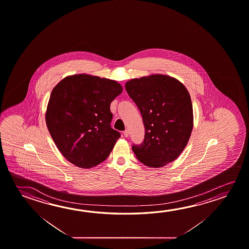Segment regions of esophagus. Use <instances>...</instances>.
I'll use <instances>...</instances> for the list:
<instances>
[{
  "mask_svg": "<svg viewBox=\"0 0 249 249\" xmlns=\"http://www.w3.org/2000/svg\"><path fill=\"white\" fill-rule=\"evenodd\" d=\"M123 135H124V136H125V137H127V136L129 135L128 130H127V129H126V130L124 131V132H123Z\"/></svg>",
  "mask_w": 249,
  "mask_h": 249,
  "instance_id": "esophagus-1",
  "label": "esophagus"
}]
</instances>
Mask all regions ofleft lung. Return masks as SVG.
<instances>
[{
  "mask_svg": "<svg viewBox=\"0 0 249 249\" xmlns=\"http://www.w3.org/2000/svg\"><path fill=\"white\" fill-rule=\"evenodd\" d=\"M125 87L145 126L142 143L132 147L137 159L150 167L174 161L187 146L193 129L188 89L178 80L164 74L132 79Z\"/></svg>",
  "mask_w": 249,
  "mask_h": 249,
  "instance_id": "1",
  "label": "left lung"
}]
</instances>
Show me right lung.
Instances as JSON below:
<instances>
[{
  "label": "right lung",
  "mask_w": 249,
  "mask_h": 249,
  "mask_svg": "<svg viewBox=\"0 0 249 249\" xmlns=\"http://www.w3.org/2000/svg\"><path fill=\"white\" fill-rule=\"evenodd\" d=\"M123 92L118 82L81 73L53 88L46 112L51 137L66 159L91 168L110 155L118 131L111 127V102Z\"/></svg>",
  "instance_id": "1"
}]
</instances>
